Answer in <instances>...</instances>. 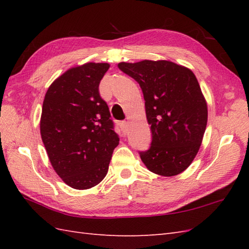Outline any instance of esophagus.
<instances>
[{"label":"esophagus","mask_w":249,"mask_h":249,"mask_svg":"<svg viewBox=\"0 0 249 249\" xmlns=\"http://www.w3.org/2000/svg\"><path fill=\"white\" fill-rule=\"evenodd\" d=\"M120 127H121L122 130H123V133L126 134V133H127V128H128V122H127V121L121 122V123H120Z\"/></svg>","instance_id":"34e87169"}]
</instances>
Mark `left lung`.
Listing matches in <instances>:
<instances>
[{
	"label": "left lung",
	"mask_w": 249,
	"mask_h": 249,
	"mask_svg": "<svg viewBox=\"0 0 249 249\" xmlns=\"http://www.w3.org/2000/svg\"><path fill=\"white\" fill-rule=\"evenodd\" d=\"M139 83L151 125L150 149L139 152L153 173L173 177L193 162L208 123V106L197 78L187 67L170 61L119 63Z\"/></svg>",
	"instance_id": "obj_1"
}]
</instances>
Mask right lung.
Segmentation results:
<instances>
[{"label":"right lung","instance_id":"right-lung-1","mask_svg":"<svg viewBox=\"0 0 249 249\" xmlns=\"http://www.w3.org/2000/svg\"><path fill=\"white\" fill-rule=\"evenodd\" d=\"M109 67L108 63L91 62L70 68L45 95L41 140L57 176L75 189H89L103 181L120 141L98 91Z\"/></svg>","mask_w":249,"mask_h":249}]
</instances>
